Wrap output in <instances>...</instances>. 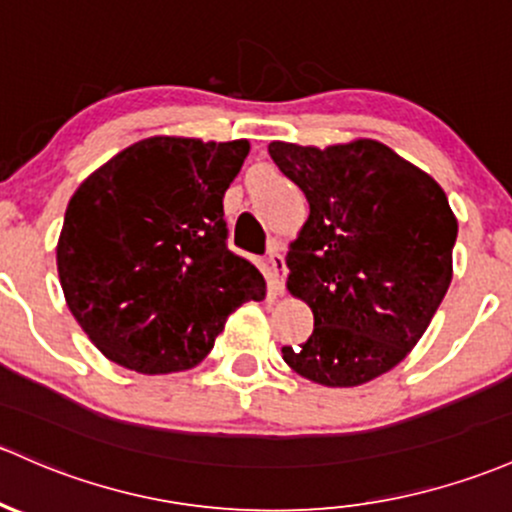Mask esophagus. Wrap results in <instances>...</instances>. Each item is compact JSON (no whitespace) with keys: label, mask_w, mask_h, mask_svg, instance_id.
Listing matches in <instances>:
<instances>
[{"label":"esophagus","mask_w":512,"mask_h":512,"mask_svg":"<svg viewBox=\"0 0 512 512\" xmlns=\"http://www.w3.org/2000/svg\"><path fill=\"white\" fill-rule=\"evenodd\" d=\"M268 278H271V288L276 295H283L285 290V273H288V268H285V258L280 254V246L273 244L271 249H268Z\"/></svg>","instance_id":"esophagus-1"}]
</instances>
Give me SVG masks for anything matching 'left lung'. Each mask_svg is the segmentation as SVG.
<instances>
[{
	"label": "left lung",
	"mask_w": 512,
	"mask_h": 512,
	"mask_svg": "<svg viewBox=\"0 0 512 512\" xmlns=\"http://www.w3.org/2000/svg\"><path fill=\"white\" fill-rule=\"evenodd\" d=\"M268 153L310 202L285 263L288 290L310 305L315 329L283 346L285 364L329 388L373 381L420 342L452 283L459 227L447 195L373 139L273 141Z\"/></svg>",
	"instance_id": "1"
}]
</instances>
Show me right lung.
<instances>
[{
    "instance_id": "add662e5",
    "label": "right lung",
    "mask_w": 512,
    "mask_h": 512,
    "mask_svg": "<svg viewBox=\"0 0 512 512\" xmlns=\"http://www.w3.org/2000/svg\"><path fill=\"white\" fill-rule=\"evenodd\" d=\"M249 141L151 136L70 197L58 276L70 312L114 364L173 373L200 364L266 280L227 246L224 192Z\"/></svg>"
}]
</instances>
